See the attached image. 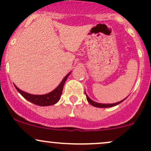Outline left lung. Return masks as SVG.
<instances>
[{"mask_svg": "<svg viewBox=\"0 0 151 151\" xmlns=\"http://www.w3.org/2000/svg\"><path fill=\"white\" fill-rule=\"evenodd\" d=\"M85 94H86V96L87 101H88V102H89L91 105H93V106H94V107H97V108H110V107H113V106H115V105H119V103H121V102H122L123 101L125 100L126 99V98H125L124 99H123V100L120 101V102H116V103H113V104H101V103H97V102H94L93 100H91V99H90L88 96H87L86 92H85Z\"/></svg>", "mask_w": 151, "mask_h": 151, "instance_id": "8db88e82", "label": "left lung"}]
</instances>
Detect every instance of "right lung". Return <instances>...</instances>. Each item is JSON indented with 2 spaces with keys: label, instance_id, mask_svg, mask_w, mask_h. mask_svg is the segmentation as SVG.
<instances>
[{
  "label": "right lung",
  "instance_id": "add662e5",
  "mask_svg": "<svg viewBox=\"0 0 151 151\" xmlns=\"http://www.w3.org/2000/svg\"><path fill=\"white\" fill-rule=\"evenodd\" d=\"M70 73H69L68 75L65 76L63 80L62 81L61 83H60V84L54 91L49 93V94H43V95H35V94H28V93H26L20 90L16 86H15V87H16L17 90L21 94V95L23 97H24L27 100L29 101L32 103L39 105V106H49V105H54L60 100L62 92H63V86H64L65 81H66Z\"/></svg>",
  "mask_w": 151,
  "mask_h": 151
}]
</instances>
